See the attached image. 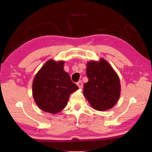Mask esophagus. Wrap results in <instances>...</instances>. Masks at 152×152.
Listing matches in <instances>:
<instances>
[{
	"label": "esophagus",
	"mask_w": 152,
	"mask_h": 152,
	"mask_svg": "<svg viewBox=\"0 0 152 152\" xmlns=\"http://www.w3.org/2000/svg\"><path fill=\"white\" fill-rule=\"evenodd\" d=\"M77 86H78L80 88H82V82L81 80H80L79 82H77Z\"/></svg>",
	"instance_id": "1"
}]
</instances>
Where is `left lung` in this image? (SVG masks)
Here are the masks:
<instances>
[{"mask_svg": "<svg viewBox=\"0 0 152 152\" xmlns=\"http://www.w3.org/2000/svg\"><path fill=\"white\" fill-rule=\"evenodd\" d=\"M88 81L84 84L83 94L94 109L99 111L111 109L119 101L120 80L109 62L101 58L86 64Z\"/></svg>", "mask_w": 152, "mask_h": 152, "instance_id": "1", "label": "left lung"}]
</instances>
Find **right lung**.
<instances>
[{"mask_svg": "<svg viewBox=\"0 0 152 152\" xmlns=\"http://www.w3.org/2000/svg\"><path fill=\"white\" fill-rule=\"evenodd\" d=\"M63 60H49L33 79V97L43 111L56 114L66 107L70 94L78 89L64 70Z\"/></svg>", "mask_w": 152, "mask_h": 152, "instance_id": "add662e5", "label": "right lung"}]
</instances>
